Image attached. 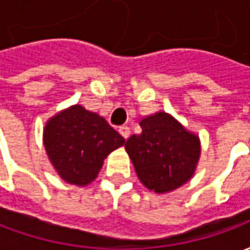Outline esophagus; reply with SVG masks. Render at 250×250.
<instances>
[{
    "label": "esophagus",
    "instance_id": "1",
    "mask_svg": "<svg viewBox=\"0 0 250 250\" xmlns=\"http://www.w3.org/2000/svg\"><path fill=\"white\" fill-rule=\"evenodd\" d=\"M119 132L120 135L123 136L125 139H128V136H130V128H128L127 125H122V127H119Z\"/></svg>",
    "mask_w": 250,
    "mask_h": 250
}]
</instances>
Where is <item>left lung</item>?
I'll return each mask as SVG.
<instances>
[{
  "instance_id": "obj_1",
  "label": "left lung",
  "mask_w": 250,
  "mask_h": 250,
  "mask_svg": "<svg viewBox=\"0 0 250 250\" xmlns=\"http://www.w3.org/2000/svg\"><path fill=\"white\" fill-rule=\"evenodd\" d=\"M142 132L125 148L143 186L157 194L177 190L193 178L201 157V141L165 111L142 118Z\"/></svg>"
}]
</instances>
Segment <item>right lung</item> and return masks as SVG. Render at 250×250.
<instances>
[{
  "label": "right lung",
  "instance_id": "obj_1",
  "mask_svg": "<svg viewBox=\"0 0 250 250\" xmlns=\"http://www.w3.org/2000/svg\"><path fill=\"white\" fill-rule=\"evenodd\" d=\"M42 142L57 175L66 184L87 186L125 141L103 116L75 104L48 119Z\"/></svg>",
  "mask_w": 250,
  "mask_h": 250
}]
</instances>
